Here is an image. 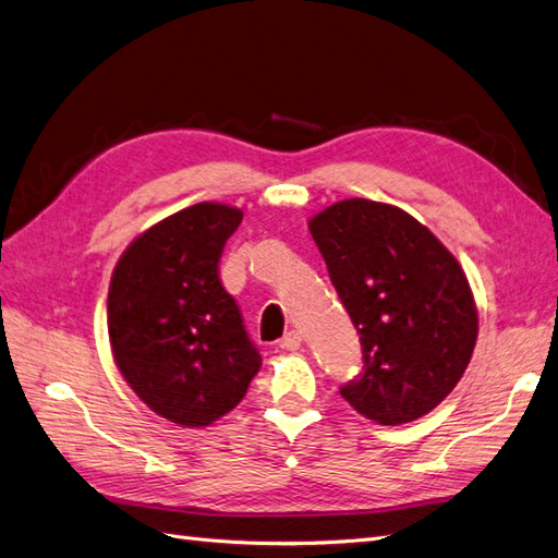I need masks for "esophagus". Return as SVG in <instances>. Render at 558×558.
I'll list each match as a JSON object with an SVG mask.
<instances>
[{"label":"esophagus","instance_id":"34e87169","mask_svg":"<svg viewBox=\"0 0 558 558\" xmlns=\"http://www.w3.org/2000/svg\"><path fill=\"white\" fill-rule=\"evenodd\" d=\"M301 345H303V336L298 331H289L281 338V348H287V350H301Z\"/></svg>","mask_w":558,"mask_h":558}]
</instances>
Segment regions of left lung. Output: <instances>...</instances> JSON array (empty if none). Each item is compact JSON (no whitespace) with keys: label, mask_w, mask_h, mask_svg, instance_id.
<instances>
[{"label":"left lung","mask_w":558,"mask_h":558,"mask_svg":"<svg viewBox=\"0 0 558 558\" xmlns=\"http://www.w3.org/2000/svg\"><path fill=\"white\" fill-rule=\"evenodd\" d=\"M310 234L362 343L364 366L341 396L384 426L428 414L464 376L478 336L464 269L388 203L338 201L312 217Z\"/></svg>","instance_id":"left-lung-1"}]
</instances>
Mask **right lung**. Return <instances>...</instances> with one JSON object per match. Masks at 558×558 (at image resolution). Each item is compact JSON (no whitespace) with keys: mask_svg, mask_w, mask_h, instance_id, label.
Here are the masks:
<instances>
[{"mask_svg":"<svg viewBox=\"0 0 558 558\" xmlns=\"http://www.w3.org/2000/svg\"><path fill=\"white\" fill-rule=\"evenodd\" d=\"M239 208L196 203L134 239L108 289V336L130 388L180 426L232 412L260 369V352L220 281Z\"/></svg>","mask_w":558,"mask_h":558,"instance_id":"obj_1","label":"right lung"}]
</instances>
